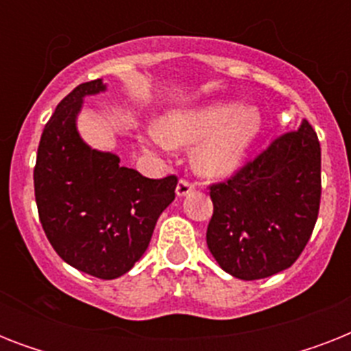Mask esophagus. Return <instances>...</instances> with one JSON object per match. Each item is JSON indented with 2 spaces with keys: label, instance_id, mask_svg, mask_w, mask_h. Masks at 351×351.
Returning <instances> with one entry per match:
<instances>
[{
  "label": "esophagus",
  "instance_id": "1",
  "mask_svg": "<svg viewBox=\"0 0 351 351\" xmlns=\"http://www.w3.org/2000/svg\"><path fill=\"white\" fill-rule=\"evenodd\" d=\"M193 191H195V186H193L191 182L180 180L178 182V186H176V195H178V197H187V195H191Z\"/></svg>",
  "mask_w": 351,
  "mask_h": 351
}]
</instances>
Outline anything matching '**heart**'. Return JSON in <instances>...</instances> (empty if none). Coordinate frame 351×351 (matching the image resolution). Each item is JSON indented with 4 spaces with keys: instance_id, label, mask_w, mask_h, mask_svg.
I'll return each instance as SVG.
<instances>
[{
    "instance_id": "obj_1",
    "label": "heart",
    "mask_w": 351,
    "mask_h": 351,
    "mask_svg": "<svg viewBox=\"0 0 351 351\" xmlns=\"http://www.w3.org/2000/svg\"><path fill=\"white\" fill-rule=\"evenodd\" d=\"M262 117L256 107L220 101L200 109L169 112L156 125L154 138L165 145H197L193 164L211 178L233 175L244 164L261 134Z\"/></svg>"
}]
</instances>
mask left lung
Listing matches in <instances>:
<instances>
[{"label": "left lung", "instance_id": "1", "mask_svg": "<svg viewBox=\"0 0 351 351\" xmlns=\"http://www.w3.org/2000/svg\"><path fill=\"white\" fill-rule=\"evenodd\" d=\"M213 217L208 247L219 266L242 280L284 271L308 244L321 206V143L302 120L237 171L209 186Z\"/></svg>", "mask_w": 351, "mask_h": 351}]
</instances>
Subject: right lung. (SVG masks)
I'll return each instance as SVG.
<instances>
[{
  "label": "right lung",
  "instance_id": "right-lung-1",
  "mask_svg": "<svg viewBox=\"0 0 351 351\" xmlns=\"http://www.w3.org/2000/svg\"><path fill=\"white\" fill-rule=\"evenodd\" d=\"M101 80L69 93L41 132L34 167L40 222L58 255L80 271L111 280L140 261L156 220L175 200V175L160 180L121 167L120 158L82 140L76 127L85 96Z\"/></svg>",
  "mask_w": 351,
  "mask_h": 351
}]
</instances>
